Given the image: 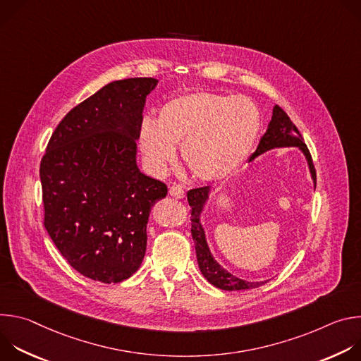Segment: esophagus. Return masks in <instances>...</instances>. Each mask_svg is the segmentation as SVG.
Returning <instances> with one entry per match:
<instances>
[{
    "mask_svg": "<svg viewBox=\"0 0 361 361\" xmlns=\"http://www.w3.org/2000/svg\"><path fill=\"white\" fill-rule=\"evenodd\" d=\"M170 195H173V197H176V198H184L185 197V191H184V188L181 187V185H178V184H174V185H171L170 187Z\"/></svg>",
    "mask_w": 361,
    "mask_h": 361,
    "instance_id": "obj_1",
    "label": "esophagus"
}]
</instances>
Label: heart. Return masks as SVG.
<instances>
[{"instance_id": "1", "label": "heart", "mask_w": 361, "mask_h": 361, "mask_svg": "<svg viewBox=\"0 0 361 361\" xmlns=\"http://www.w3.org/2000/svg\"><path fill=\"white\" fill-rule=\"evenodd\" d=\"M260 114L251 101L207 90L181 92L167 99L157 120L145 117L138 145L148 169L164 174L177 159L201 181H220L247 160L260 131Z\"/></svg>"}]
</instances>
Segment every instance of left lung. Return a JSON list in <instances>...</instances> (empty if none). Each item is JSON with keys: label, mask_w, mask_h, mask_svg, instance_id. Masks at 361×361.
<instances>
[{"label": "left lung", "mask_w": 361, "mask_h": 361, "mask_svg": "<svg viewBox=\"0 0 361 361\" xmlns=\"http://www.w3.org/2000/svg\"><path fill=\"white\" fill-rule=\"evenodd\" d=\"M283 147H297L307 160L308 170H310L312 178L314 181L316 187V170L314 164L310 156V151H308L305 142L301 138L300 131L293 124L290 117L286 114L283 109L279 106H274L273 109V117L269 123V128L266 134L262 137L259 147H257L255 152L250 157L248 161L255 160L263 152L270 151L273 148H283ZM210 195V187H201V188H192L187 192V200L191 207V235L195 245V254H197V262L201 274L205 277L209 283L216 286L217 288L234 291V290H248V288H257L267 283L264 281H248L238 279L228 273L226 269H223L213 257L210 247L207 244V238H205V230L201 224V214L205 207V202L209 201Z\"/></svg>", "instance_id": "obj_1"}]
</instances>
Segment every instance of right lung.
<instances>
[{
    "label": "right lung",
    "mask_w": 361,
    "mask_h": 361,
    "mask_svg": "<svg viewBox=\"0 0 361 361\" xmlns=\"http://www.w3.org/2000/svg\"><path fill=\"white\" fill-rule=\"evenodd\" d=\"M156 78L113 81L74 107L39 166L44 226L68 264L101 283L141 266L147 223L167 185L137 166L138 128Z\"/></svg>",
    "instance_id": "add662e5"
}]
</instances>
